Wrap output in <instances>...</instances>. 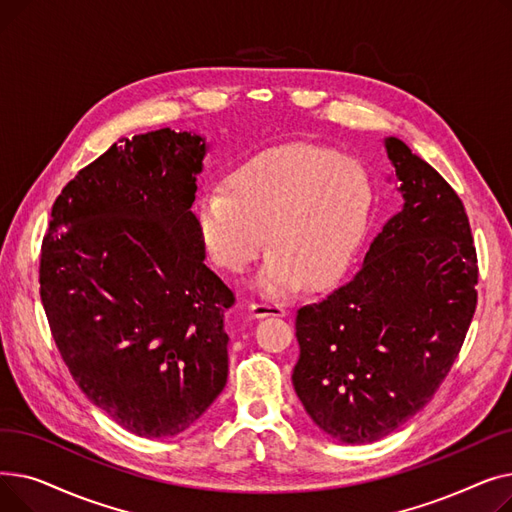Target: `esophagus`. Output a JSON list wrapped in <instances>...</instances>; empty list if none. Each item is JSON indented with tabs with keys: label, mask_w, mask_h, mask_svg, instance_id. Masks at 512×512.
Listing matches in <instances>:
<instances>
[{
	"label": "esophagus",
	"mask_w": 512,
	"mask_h": 512,
	"mask_svg": "<svg viewBox=\"0 0 512 512\" xmlns=\"http://www.w3.org/2000/svg\"><path fill=\"white\" fill-rule=\"evenodd\" d=\"M251 313L255 317H267V315H286V305L270 299H261L251 305Z\"/></svg>",
	"instance_id": "34e87169"
}]
</instances>
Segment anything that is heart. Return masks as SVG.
Instances as JSON below:
<instances>
[{"label":"heart","instance_id":"heart-1","mask_svg":"<svg viewBox=\"0 0 512 512\" xmlns=\"http://www.w3.org/2000/svg\"><path fill=\"white\" fill-rule=\"evenodd\" d=\"M371 184L359 161L313 143L259 151L226 176V191L195 199V226L211 261L245 274L272 247L259 288L272 297L334 280L365 230Z\"/></svg>","mask_w":512,"mask_h":512}]
</instances>
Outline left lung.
I'll return each mask as SVG.
<instances>
[{
  "label": "left lung",
  "mask_w": 512,
  "mask_h": 512,
  "mask_svg": "<svg viewBox=\"0 0 512 512\" xmlns=\"http://www.w3.org/2000/svg\"><path fill=\"white\" fill-rule=\"evenodd\" d=\"M405 205L363 263L297 309L292 371L309 417L344 444L375 442L417 415L459 357L477 307V253L454 188L386 139Z\"/></svg>",
  "instance_id": "8db88e82"
}]
</instances>
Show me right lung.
I'll use <instances>...</instances> for the list:
<instances>
[{"mask_svg": "<svg viewBox=\"0 0 512 512\" xmlns=\"http://www.w3.org/2000/svg\"><path fill=\"white\" fill-rule=\"evenodd\" d=\"M205 151L170 128L114 143L64 186L41 245V303L74 382L143 438L184 432L228 378L236 299L191 211Z\"/></svg>", "mask_w": 512, "mask_h": 512, "instance_id": "1", "label": "right lung"}]
</instances>
